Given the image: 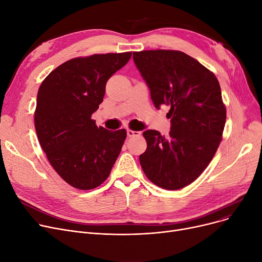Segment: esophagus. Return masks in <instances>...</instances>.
<instances>
[{
	"instance_id": "obj_1",
	"label": "esophagus",
	"mask_w": 262,
	"mask_h": 262,
	"mask_svg": "<svg viewBox=\"0 0 262 262\" xmlns=\"http://www.w3.org/2000/svg\"><path fill=\"white\" fill-rule=\"evenodd\" d=\"M127 137H138L141 135L140 132H137V130H132V129H127Z\"/></svg>"
}]
</instances>
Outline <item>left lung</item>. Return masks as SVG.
Returning a JSON list of instances; mask_svg holds the SVG:
<instances>
[{"label":"left lung","mask_w":262,"mask_h":262,"mask_svg":"<svg viewBox=\"0 0 262 262\" xmlns=\"http://www.w3.org/2000/svg\"><path fill=\"white\" fill-rule=\"evenodd\" d=\"M133 58L157 109L170 107L169 136L147 129L139 156L148 180L167 190L182 189L207 168L222 140L226 108L215 75L181 51L134 52Z\"/></svg>","instance_id":"left-lung-1"}]
</instances>
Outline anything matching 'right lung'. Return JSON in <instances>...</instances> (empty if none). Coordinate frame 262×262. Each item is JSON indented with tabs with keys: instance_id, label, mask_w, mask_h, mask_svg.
<instances>
[{
	"instance_id": "add662e5",
	"label": "right lung",
	"mask_w": 262,
	"mask_h": 262,
	"mask_svg": "<svg viewBox=\"0 0 262 262\" xmlns=\"http://www.w3.org/2000/svg\"><path fill=\"white\" fill-rule=\"evenodd\" d=\"M130 57L132 52L73 58L53 70L39 87V143L54 170L76 189L103 184L125 141V129L98 127L91 116L103 102L107 80Z\"/></svg>"
}]
</instances>
